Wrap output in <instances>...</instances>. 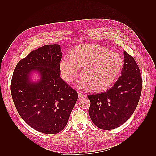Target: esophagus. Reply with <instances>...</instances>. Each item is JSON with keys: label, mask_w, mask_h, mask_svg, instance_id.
Instances as JSON below:
<instances>
[{"label": "esophagus", "mask_w": 156, "mask_h": 156, "mask_svg": "<svg viewBox=\"0 0 156 156\" xmlns=\"http://www.w3.org/2000/svg\"><path fill=\"white\" fill-rule=\"evenodd\" d=\"M78 98L79 99H81L82 98H84V97H86L85 94L82 93V92H78Z\"/></svg>", "instance_id": "obj_1"}]
</instances>
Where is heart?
Instances as JSON below:
<instances>
[{"label":"heart","instance_id":"1","mask_svg":"<svg viewBox=\"0 0 156 156\" xmlns=\"http://www.w3.org/2000/svg\"><path fill=\"white\" fill-rule=\"evenodd\" d=\"M123 64L119 54L101 46L86 44L74 49L70 56L64 55L59 63V69L63 78L71 82L81 68L83 79L78 85L88 87L92 91H101L115 83Z\"/></svg>","mask_w":156,"mask_h":156}]
</instances>
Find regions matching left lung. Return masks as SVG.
Wrapping results in <instances>:
<instances>
[{"label": "left lung", "mask_w": 156, "mask_h": 156, "mask_svg": "<svg viewBox=\"0 0 156 156\" xmlns=\"http://www.w3.org/2000/svg\"><path fill=\"white\" fill-rule=\"evenodd\" d=\"M142 78L140 68L131 55L124 51L121 76L107 91L88 95L90 101L88 113L97 127L114 129L130 118L140 101Z\"/></svg>", "instance_id": "left-lung-1"}]
</instances>
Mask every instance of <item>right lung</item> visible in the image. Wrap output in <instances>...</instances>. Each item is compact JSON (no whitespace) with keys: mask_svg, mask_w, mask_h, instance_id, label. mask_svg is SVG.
I'll list each match as a JSON object with an SVG mask.
<instances>
[{"mask_svg":"<svg viewBox=\"0 0 156 156\" xmlns=\"http://www.w3.org/2000/svg\"><path fill=\"white\" fill-rule=\"evenodd\" d=\"M62 55L59 45H45L20 60L12 74L11 92L16 110L30 127L43 133L60 132L78 99L77 92L60 77ZM34 71L41 75L37 82L30 79Z\"/></svg>","mask_w":156,"mask_h":156,"instance_id":"right-lung-1","label":"right lung"}]
</instances>
